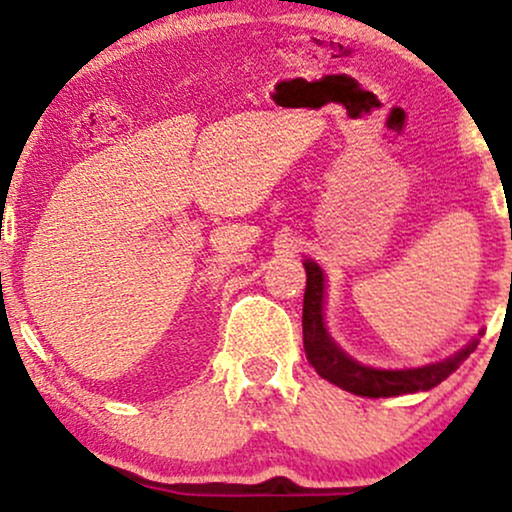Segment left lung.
<instances>
[{
	"label": "left lung",
	"mask_w": 512,
	"mask_h": 512,
	"mask_svg": "<svg viewBox=\"0 0 512 512\" xmlns=\"http://www.w3.org/2000/svg\"><path fill=\"white\" fill-rule=\"evenodd\" d=\"M305 274H308V284H305L303 298V346L305 356H308L310 366L317 370L325 380L332 385L342 387L346 392H354L361 397H397L407 395V392L431 390L438 383H443L450 373L460 368V363L477 349L479 339H472L464 349L457 351L455 356L445 358V361L428 363L421 368H404V370H380L361 366L339 349L332 342V337L325 330V320H322V293H325V276L315 262L305 260Z\"/></svg>",
	"instance_id": "1"
}]
</instances>
